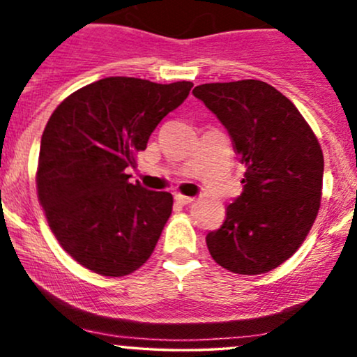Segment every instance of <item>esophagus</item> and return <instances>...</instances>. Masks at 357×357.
I'll list each match as a JSON object with an SVG mask.
<instances>
[{
  "instance_id": "esophagus-1",
  "label": "esophagus",
  "mask_w": 357,
  "mask_h": 357,
  "mask_svg": "<svg viewBox=\"0 0 357 357\" xmlns=\"http://www.w3.org/2000/svg\"><path fill=\"white\" fill-rule=\"evenodd\" d=\"M174 202L184 206V204H190L192 202V198L191 196H184V195H174Z\"/></svg>"
}]
</instances>
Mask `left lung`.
Listing matches in <instances>:
<instances>
[{
	"instance_id": "1",
	"label": "left lung",
	"mask_w": 357,
	"mask_h": 357,
	"mask_svg": "<svg viewBox=\"0 0 357 357\" xmlns=\"http://www.w3.org/2000/svg\"><path fill=\"white\" fill-rule=\"evenodd\" d=\"M230 134L245 165L243 191L206 235L213 260L258 275L290 258L312 228L322 195L324 155L296 105L260 80L203 84L192 90Z\"/></svg>"
}]
</instances>
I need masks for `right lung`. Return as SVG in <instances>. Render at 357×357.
Here are the masks:
<instances>
[{"mask_svg":"<svg viewBox=\"0 0 357 357\" xmlns=\"http://www.w3.org/2000/svg\"><path fill=\"white\" fill-rule=\"evenodd\" d=\"M191 87L107 77L53 110L40 144L38 199L59 243L85 268L129 275L154 252L173 195L132 184L126 169Z\"/></svg>","mask_w":357,"mask_h":357,"instance_id":"obj_1","label":"right lung"}]
</instances>
